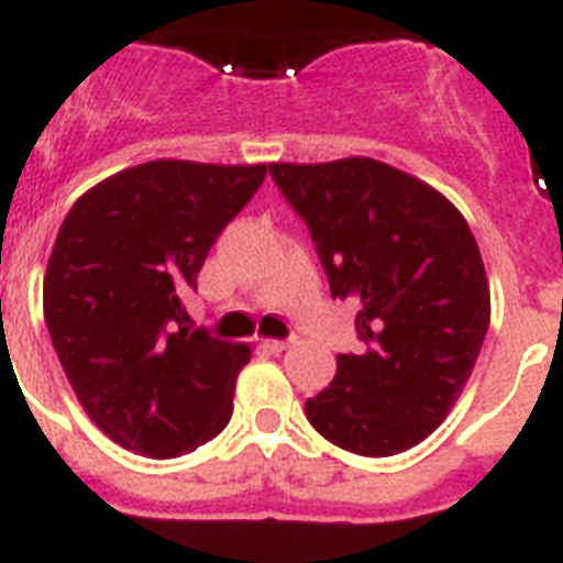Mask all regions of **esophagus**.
Listing matches in <instances>:
<instances>
[{"label": "esophagus", "instance_id": "1", "mask_svg": "<svg viewBox=\"0 0 563 563\" xmlns=\"http://www.w3.org/2000/svg\"><path fill=\"white\" fill-rule=\"evenodd\" d=\"M288 345H291V340H263L261 349L268 351V354H280V351H286Z\"/></svg>", "mask_w": 563, "mask_h": 563}]
</instances>
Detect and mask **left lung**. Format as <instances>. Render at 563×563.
<instances>
[{"mask_svg":"<svg viewBox=\"0 0 563 563\" xmlns=\"http://www.w3.org/2000/svg\"><path fill=\"white\" fill-rule=\"evenodd\" d=\"M268 175L309 227L331 297L363 302V349L336 354L306 417L342 451H408L448 417L490 325L471 227L444 195L383 161L268 164Z\"/></svg>","mask_w":563,"mask_h":563,"instance_id":"obj_1","label":"left lung"}]
</instances>
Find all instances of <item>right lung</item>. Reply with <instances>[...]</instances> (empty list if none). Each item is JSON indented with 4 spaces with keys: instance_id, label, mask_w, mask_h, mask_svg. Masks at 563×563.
Returning a JSON list of instances; mask_svg holds the SVG:
<instances>
[{
    "instance_id": "obj_1",
    "label": "right lung",
    "mask_w": 563,
    "mask_h": 563,
    "mask_svg": "<svg viewBox=\"0 0 563 563\" xmlns=\"http://www.w3.org/2000/svg\"><path fill=\"white\" fill-rule=\"evenodd\" d=\"M266 166L150 161L73 203L45 275V322L78 402L112 442L175 459L232 419L246 345L195 329L184 295Z\"/></svg>"
}]
</instances>
